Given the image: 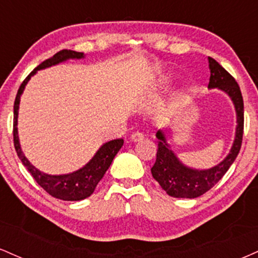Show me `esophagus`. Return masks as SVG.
Wrapping results in <instances>:
<instances>
[{"label":"esophagus","instance_id":"esophagus-1","mask_svg":"<svg viewBox=\"0 0 258 258\" xmlns=\"http://www.w3.org/2000/svg\"><path fill=\"white\" fill-rule=\"evenodd\" d=\"M144 135L142 132H133L131 135V141L132 142H138L141 141V139H143Z\"/></svg>","mask_w":258,"mask_h":258}]
</instances>
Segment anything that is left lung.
<instances>
[{
  "mask_svg": "<svg viewBox=\"0 0 258 258\" xmlns=\"http://www.w3.org/2000/svg\"><path fill=\"white\" fill-rule=\"evenodd\" d=\"M209 63L211 70L209 87H218L226 92L235 105L236 116H238L235 141L230 153L221 164L210 170L198 171L185 167L182 162H179L172 150L168 148L162 132L158 131L156 133V137L159 139L158 153H156L155 164L152 167V174L158 180L161 188L173 198L193 199L205 194L226 174L228 168L240 152L242 133H244V100H242L240 87L235 79L214 58L209 57Z\"/></svg>",
  "mask_w": 258,
  "mask_h": 258,
  "instance_id": "1",
  "label": "left lung"
}]
</instances>
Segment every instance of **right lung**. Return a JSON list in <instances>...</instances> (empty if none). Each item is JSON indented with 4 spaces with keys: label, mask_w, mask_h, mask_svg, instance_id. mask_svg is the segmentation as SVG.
<instances>
[{
    "label": "right lung",
    "mask_w": 258,
    "mask_h": 258,
    "mask_svg": "<svg viewBox=\"0 0 258 258\" xmlns=\"http://www.w3.org/2000/svg\"><path fill=\"white\" fill-rule=\"evenodd\" d=\"M84 53L82 52H75L70 51V49H61L58 53H55L52 58L46 59L42 61L38 67L35 68L32 72L26 76L24 81L20 85L19 90H18L16 100H14V116H13V142L16 152L19 156L20 161L23 165L28 168L29 172L34 177L37 184L43 188L49 195H52L55 199H60L65 201H79L82 199H86L93 193L96 189L97 184L99 180L103 178L106 170L111 165L112 160H114L115 155L121 149L123 144L122 138L114 139V141L108 142L97 152L93 159L86 165L85 167L80 168L76 172L69 173V174H60V176H51V174H46L41 171H38L36 167H34L29 162V160L25 158L23 154L22 149H20L19 139H18V128H17V119H18V109H19V102L20 96H22L23 91H24L26 84L30 80V78L34 74H36L37 70L44 69V68L52 67L60 61L67 60L70 58H82Z\"/></svg>",
    "instance_id": "right-lung-1"
}]
</instances>
